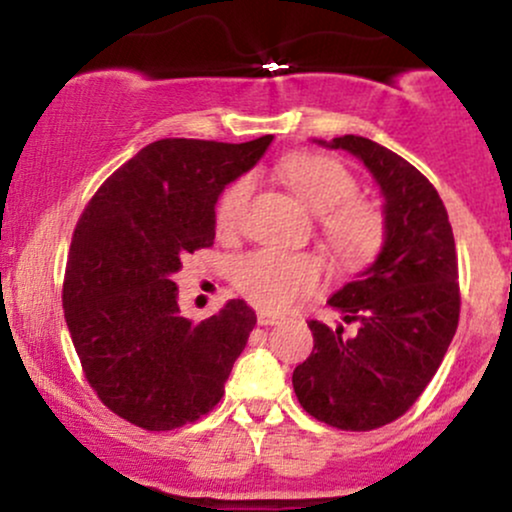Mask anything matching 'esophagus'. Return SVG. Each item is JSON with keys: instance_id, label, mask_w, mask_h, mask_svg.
<instances>
[{"instance_id": "34e87169", "label": "esophagus", "mask_w": 512, "mask_h": 512, "mask_svg": "<svg viewBox=\"0 0 512 512\" xmlns=\"http://www.w3.org/2000/svg\"><path fill=\"white\" fill-rule=\"evenodd\" d=\"M257 322H260L262 327L279 325V322H281V315H276V313H267V310H260V313H257Z\"/></svg>"}]
</instances>
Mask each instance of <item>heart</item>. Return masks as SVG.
<instances>
[{
	"mask_svg": "<svg viewBox=\"0 0 512 512\" xmlns=\"http://www.w3.org/2000/svg\"><path fill=\"white\" fill-rule=\"evenodd\" d=\"M279 178L320 216L322 238L344 269H363L380 255L387 238L383 209L356 195L358 182L342 161L320 151H293L279 161ZM248 195V178H238L216 199L214 226L221 236L238 231ZM320 279L322 262L310 252L255 250L233 269L236 289L262 310L289 308L313 293Z\"/></svg>",
	"mask_w": 512,
	"mask_h": 512,
	"instance_id": "obj_1",
	"label": "heart"
}]
</instances>
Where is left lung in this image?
I'll use <instances>...</instances> for the list:
<instances>
[{"mask_svg":"<svg viewBox=\"0 0 512 512\" xmlns=\"http://www.w3.org/2000/svg\"><path fill=\"white\" fill-rule=\"evenodd\" d=\"M366 163L385 197L378 260L330 298L346 325L310 320L315 346L293 370L298 402L339 431H373L414 407L460 322L455 236L443 199L421 170L366 137L332 139Z\"/></svg>","mask_w":512,"mask_h":512,"instance_id":"left-lung-1","label":"left lung"}]
</instances>
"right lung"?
<instances>
[{"instance_id": "add662e5", "label": "right lung", "mask_w": 512, "mask_h": 512, "mask_svg": "<svg viewBox=\"0 0 512 512\" xmlns=\"http://www.w3.org/2000/svg\"><path fill=\"white\" fill-rule=\"evenodd\" d=\"M272 134L245 144L158 139L110 175L76 221L62 305L88 385L120 419L173 431L219 404L255 310L228 301L192 325L170 279L214 245L219 192L260 161Z\"/></svg>"}]
</instances>
